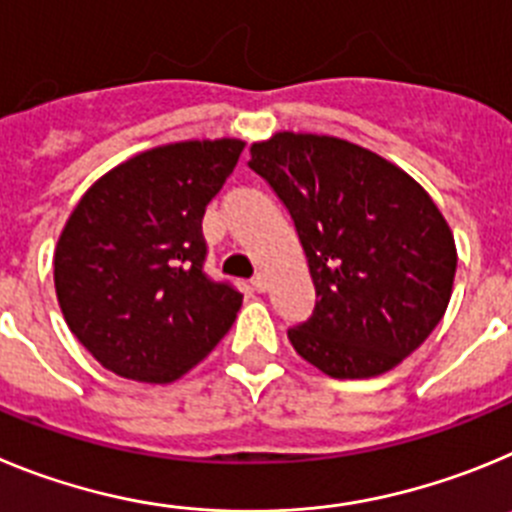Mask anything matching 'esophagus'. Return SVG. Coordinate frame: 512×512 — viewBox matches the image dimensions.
<instances>
[{
    "mask_svg": "<svg viewBox=\"0 0 512 512\" xmlns=\"http://www.w3.org/2000/svg\"><path fill=\"white\" fill-rule=\"evenodd\" d=\"M252 288L257 290V293H262V290H267V278L262 273H257L255 278H252Z\"/></svg>",
    "mask_w": 512,
    "mask_h": 512,
    "instance_id": "34e87169",
    "label": "esophagus"
}]
</instances>
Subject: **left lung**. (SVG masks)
Returning <instances> with one entry per match:
<instances>
[{"instance_id": "obj_1", "label": "left lung", "mask_w": 512, "mask_h": 512, "mask_svg": "<svg viewBox=\"0 0 512 512\" xmlns=\"http://www.w3.org/2000/svg\"><path fill=\"white\" fill-rule=\"evenodd\" d=\"M250 155L296 224L316 288L311 316L288 329L293 349L336 380L393 370L449 306L457 247L441 211L347 140L280 132Z\"/></svg>"}]
</instances>
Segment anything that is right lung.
I'll use <instances>...</instances> for the list:
<instances>
[{"mask_svg": "<svg viewBox=\"0 0 512 512\" xmlns=\"http://www.w3.org/2000/svg\"><path fill=\"white\" fill-rule=\"evenodd\" d=\"M245 142L155 147L99 178L55 247V293L76 339L119 377L173 382L237 319L242 293L206 275V206Z\"/></svg>", "mask_w": 512, "mask_h": 512, "instance_id": "right-lung-1", "label": "right lung"}]
</instances>
